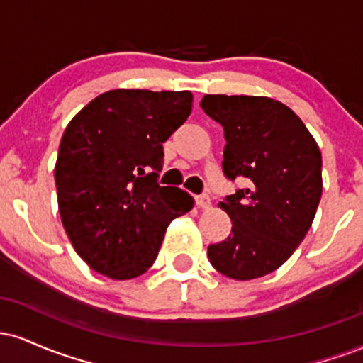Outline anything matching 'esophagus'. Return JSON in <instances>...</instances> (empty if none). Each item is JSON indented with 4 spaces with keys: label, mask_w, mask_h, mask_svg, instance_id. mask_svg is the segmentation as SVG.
<instances>
[{
    "label": "esophagus",
    "mask_w": 363,
    "mask_h": 363,
    "mask_svg": "<svg viewBox=\"0 0 363 363\" xmlns=\"http://www.w3.org/2000/svg\"><path fill=\"white\" fill-rule=\"evenodd\" d=\"M196 203H198L199 208H203V210H210L211 208V198L210 194H201L196 198Z\"/></svg>",
    "instance_id": "esophagus-1"
}]
</instances>
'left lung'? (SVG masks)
I'll use <instances>...</instances> for the list:
<instances>
[{
    "label": "left lung",
    "instance_id": "left-lung-1",
    "mask_svg": "<svg viewBox=\"0 0 363 363\" xmlns=\"http://www.w3.org/2000/svg\"><path fill=\"white\" fill-rule=\"evenodd\" d=\"M201 109L223 126L225 176L247 182L218 203L232 234L211 244L208 257L232 280L264 277L309 232L323 194L319 147L301 118L269 97L205 95Z\"/></svg>",
    "mask_w": 363,
    "mask_h": 363
}]
</instances>
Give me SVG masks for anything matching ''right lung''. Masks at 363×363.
<instances>
[{"label":"right lung","instance_id":"right-lung-1","mask_svg":"<svg viewBox=\"0 0 363 363\" xmlns=\"http://www.w3.org/2000/svg\"><path fill=\"white\" fill-rule=\"evenodd\" d=\"M193 94L118 89L86 104L66 126L54 179L61 222L94 272L131 280L157 259L169 223L193 196L160 186L164 147L189 118Z\"/></svg>","mask_w":363,"mask_h":363}]
</instances>
